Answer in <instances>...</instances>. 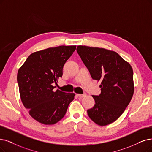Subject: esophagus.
Listing matches in <instances>:
<instances>
[{"label": "esophagus", "instance_id": "34e87169", "mask_svg": "<svg viewBox=\"0 0 152 152\" xmlns=\"http://www.w3.org/2000/svg\"><path fill=\"white\" fill-rule=\"evenodd\" d=\"M76 95H77L78 97H84L86 95V94H77Z\"/></svg>", "mask_w": 152, "mask_h": 152}]
</instances>
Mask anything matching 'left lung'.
Masks as SVG:
<instances>
[{
    "mask_svg": "<svg viewBox=\"0 0 152 152\" xmlns=\"http://www.w3.org/2000/svg\"><path fill=\"white\" fill-rule=\"evenodd\" d=\"M77 51L94 80L100 81L101 94L92 95L93 108L87 110L96 124L105 126L117 120L130 102L134 92L130 64L112 50L78 45Z\"/></svg>",
    "mask_w": 152,
    "mask_h": 152,
    "instance_id": "1",
    "label": "left lung"
}]
</instances>
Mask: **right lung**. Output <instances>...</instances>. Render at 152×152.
I'll return each mask as SVG.
<instances>
[{"instance_id":"right-lung-1","label":"right lung","mask_w":152,"mask_h":152,"mask_svg":"<svg viewBox=\"0 0 152 152\" xmlns=\"http://www.w3.org/2000/svg\"><path fill=\"white\" fill-rule=\"evenodd\" d=\"M76 45L50 47L32 53L17 73L20 99L30 116L44 125H53L66 113L75 94L56 92L53 86L63 74L65 63Z\"/></svg>"}]
</instances>
